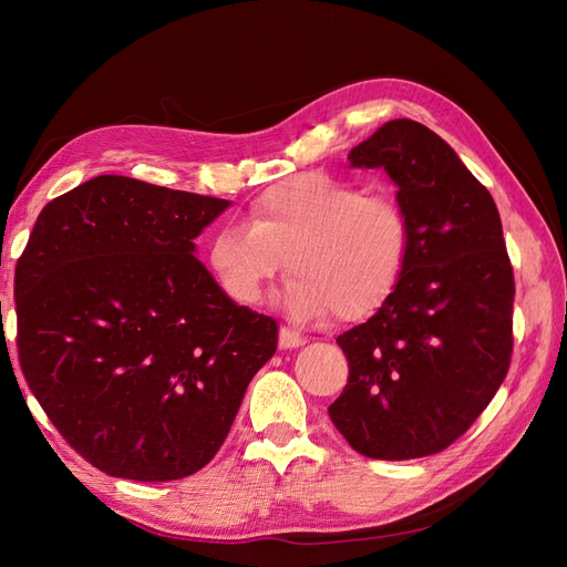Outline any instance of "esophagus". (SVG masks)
<instances>
[{
  "label": "esophagus",
  "mask_w": 567,
  "mask_h": 567,
  "mask_svg": "<svg viewBox=\"0 0 567 567\" xmlns=\"http://www.w3.org/2000/svg\"><path fill=\"white\" fill-rule=\"evenodd\" d=\"M305 342L307 340L300 333L290 331V329H286V326H281V331H279V348L281 350H296V348H302Z\"/></svg>",
  "instance_id": "1"
}]
</instances>
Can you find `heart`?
I'll return each mask as SVG.
<instances>
[{
    "instance_id": "obj_1",
    "label": "heart",
    "mask_w": 567,
    "mask_h": 567,
    "mask_svg": "<svg viewBox=\"0 0 567 567\" xmlns=\"http://www.w3.org/2000/svg\"><path fill=\"white\" fill-rule=\"evenodd\" d=\"M411 250L402 203L323 173L269 186L248 210V227L221 225L208 248L219 288L236 305L262 300L288 267L284 310L298 321L375 315L394 296Z\"/></svg>"
}]
</instances>
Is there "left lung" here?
Listing matches in <instances>:
<instances>
[{"mask_svg": "<svg viewBox=\"0 0 567 567\" xmlns=\"http://www.w3.org/2000/svg\"><path fill=\"white\" fill-rule=\"evenodd\" d=\"M348 161L398 184L411 250L394 296L336 340L350 379L329 416L369 458L431 456L468 431L511 364L516 286L502 217L454 148L416 120H390Z\"/></svg>", "mask_w": 567, "mask_h": 567, "instance_id": "1", "label": "left lung"}]
</instances>
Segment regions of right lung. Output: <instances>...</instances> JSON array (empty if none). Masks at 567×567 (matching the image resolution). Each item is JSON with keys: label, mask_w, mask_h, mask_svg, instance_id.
Returning <instances> with one entry per match:
<instances>
[{"label": "right lung", "mask_w": 567, "mask_h": 567, "mask_svg": "<svg viewBox=\"0 0 567 567\" xmlns=\"http://www.w3.org/2000/svg\"><path fill=\"white\" fill-rule=\"evenodd\" d=\"M229 205L99 175L44 205L16 265L28 388L113 477L200 471L277 352L279 323L229 300L194 255Z\"/></svg>", "instance_id": "1"}]
</instances>
